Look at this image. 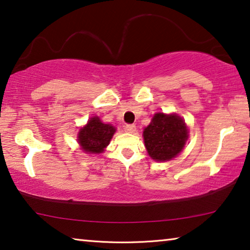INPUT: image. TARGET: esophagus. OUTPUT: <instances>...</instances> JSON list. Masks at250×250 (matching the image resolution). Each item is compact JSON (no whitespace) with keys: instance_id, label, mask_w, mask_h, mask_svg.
Instances as JSON below:
<instances>
[{"instance_id":"esophagus-1","label":"esophagus","mask_w":250,"mask_h":250,"mask_svg":"<svg viewBox=\"0 0 250 250\" xmlns=\"http://www.w3.org/2000/svg\"><path fill=\"white\" fill-rule=\"evenodd\" d=\"M125 129L126 132L134 133L135 130H137V126H135L134 125H126L125 126Z\"/></svg>"}]
</instances>
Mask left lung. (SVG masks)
<instances>
[{
	"label": "left lung",
	"instance_id": "left-lung-1",
	"mask_svg": "<svg viewBox=\"0 0 250 250\" xmlns=\"http://www.w3.org/2000/svg\"><path fill=\"white\" fill-rule=\"evenodd\" d=\"M188 138L185 121L176 113H155L143 130L145 146L151 159L170 161L181 153Z\"/></svg>",
	"mask_w": 250,
	"mask_h": 250
}]
</instances>
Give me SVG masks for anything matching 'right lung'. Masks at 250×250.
<instances>
[{
	"label": "right lung",
	"mask_w": 250,
	"mask_h": 250,
	"mask_svg": "<svg viewBox=\"0 0 250 250\" xmlns=\"http://www.w3.org/2000/svg\"><path fill=\"white\" fill-rule=\"evenodd\" d=\"M115 132V126L104 124L99 117L95 116L90 118L87 125L79 130L77 141L84 153H103Z\"/></svg>",
	"instance_id": "obj_1"
}]
</instances>
